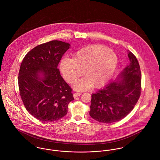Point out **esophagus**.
I'll list each match as a JSON object with an SVG mask.
<instances>
[{
  "mask_svg": "<svg viewBox=\"0 0 160 160\" xmlns=\"http://www.w3.org/2000/svg\"><path fill=\"white\" fill-rule=\"evenodd\" d=\"M81 95V93L76 92V93H73V97H74V98H76L77 97H79V96H80Z\"/></svg>",
  "mask_w": 160,
  "mask_h": 160,
  "instance_id": "obj_1",
  "label": "esophagus"
}]
</instances>
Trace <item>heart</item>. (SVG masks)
Segmentation results:
<instances>
[{
  "label": "heart",
  "mask_w": 160,
  "mask_h": 160,
  "mask_svg": "<svg viewBox=\"0 0 160 160\" xmlns=\"http://www.w3.org/2000/svg\"><path fill=\"white\" fill-rule=\"evenodd\" d=\"M118 57L113 51L102 45H92L75 52L72 58H63L60 68L64 79L74 82L83 74L86 78L76 81L73 88L79 91L105 85L114 74Z\"/></svg>",
  "instance_id": "1"
}]
</instances>
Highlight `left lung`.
Instances as JSON below:
<instances>
[{
    "label": "left lung",
    "instance_id": "obj_1",
    "mask_svg": "<svg viewBox=\"0 0 160 160\" xmlns=\"http://www.w3.org/2000/svg\"><path fill=\"white\" fill-rule=\"evenodd\" d=\"M129 64L117 79L92 94L89 114L95 120L112 123L123 119L133 110L141 93V72L135 55L128 52Z\"/></svg>",
    "mask_w": 160,
    "mask_h": 160
}]
</instances>
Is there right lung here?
I'll return each instance as SVG.
<instances>
[{"instance_id": "right-lung-1", "label": "right lung", "mask_w": 160, "mask_h": 160, "mask_svg": "<svg viewBox=\"0 0 160 160\" xmlns=\"http://www.w3.org/2000/svg\"><path fill=\"white\" fill-rule=\"evenodd\" d=\"M70 44L52 41L30 50L23 58L18 74L20 96L27 111L42 122L64 117L74 100L72 89L57 68Z\"/></svg>"}]
</instances>
